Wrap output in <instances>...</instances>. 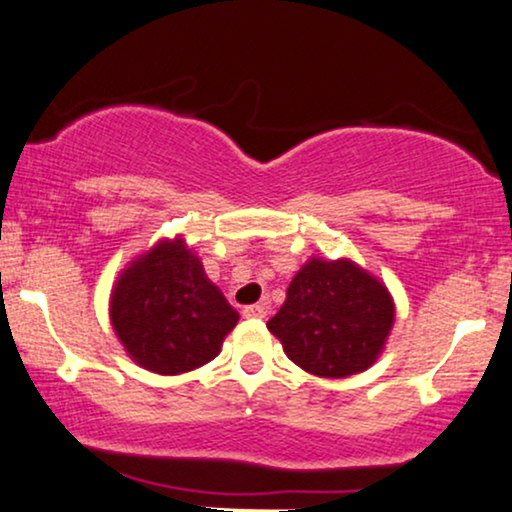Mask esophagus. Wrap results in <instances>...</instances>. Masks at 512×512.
<instances>
[{
	"mask_svg": "<svg viewBox=\"0 0 512 512\" xmlns=\"http://www.w3.org/2000/svg\"><path fill=\"white\" fill-rule=\"evenodd\" d=\"M269 313V301H259V304L243 308V318H264Z\"/></svg>",
	"mask_w": 512,
	"mask_h": 512,
	"instance_id": "obj_1",
	"label": "esophagus"
}]
</instances>
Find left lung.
I'll return each instance as SVG.
<instances>
[{
  "label": "left lung",
  "mask_w": 512,
  "mask_h": 512,
  "mask_svg": "<svg viewBox=\"0 0 512 512\" xmlns=\"http://www.w3.org/2000/svg\"><path fill=\"white\" fill-rule=\"evenodd\" d=\"M397 306L387 285L350 257H311L266 322L285 355L320 378H348L376 364Z\"/></svg>",
  "instance_id": "left-lung-1"
}]
</instances>
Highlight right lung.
I'll return each mask as SVG.
<instances>
[{
  "label": "right lung",
  "mask_w": 512,
  "mask_h": 512,
  "mask_svg": "<svg viewBox=\"0 0 512 512\" xmlns=\"http://www.w3.org/2000/svg\"><path fill=\"white\" fill-rule=\"evenodd\" d=\"M109 318L132 362L160 376H178L220 355L239 313L178 234L160 239L120 271Z\"/></svg>",
  "instance_id": "obj_1"
}]
</instances>
